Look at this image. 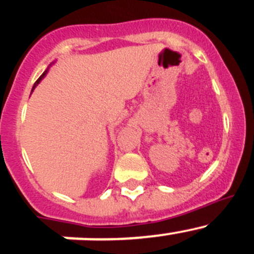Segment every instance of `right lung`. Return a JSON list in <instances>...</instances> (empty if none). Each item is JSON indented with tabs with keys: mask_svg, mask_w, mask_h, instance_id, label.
<instances>
[{
	"mask_svg": "<svg viewBox=\"0 0 254 254\" xmlns=\"http://www.w3.org/2000/svg\"><path fill=\"white\" fill-rule=\"evenodd\" d=\"M47 73H48V68H47V70H45V71H44V72H43V75H42V76H40V77L37 79V82H35V83H34V86H33V89H34V88H35V86H37V84H38V83H39V82H40V81H42V79H43V78H44V76H45V75H47ZM33 89H32V91H33Z\"/></svg>",
	"mask_w": 254,
	"mask_h": 254,
	"instance_id": "right-lung-1",
	"label": "right lung"
}]
</instances>
